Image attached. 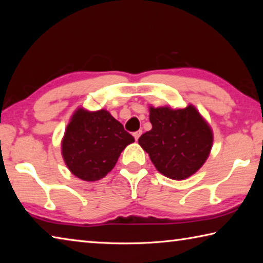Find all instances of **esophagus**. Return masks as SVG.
I'll return each instance as SVG.
<instances>
[{
	"instance_id": "1",
	"label": "esophagus",
	"mask_w": 263,
	"mask_h": 263,
	"mask_svg": "<svg viewBox=\"0 0 263 263\" xmlns=\"http://www.w3.org/2000/svg\"><path fill=\"white\" fill-rule=\"evenodd\" d=\"M141 136V131H137V132H135L133 133V137H135V139H136V141L139 139V137Z\"/></svg>"
}]
</instances>
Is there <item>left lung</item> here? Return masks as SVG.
Returning <instances> with one entry per match:
<instances>
[{
    "label": "left lung",
    "mask_w": 263,
    "mask_h": 263,
    "mask_svg": "<svg viewBox=\"0 0 263 263\" xmlns=\"http://www.w3.org/2000/svg\"><path fill=\"white\" fill-rule=\"evenodd\" d=\"M152 130L138 142L162 175L185 180L201 168L211 152L213 133L193 104L183 109L149 106Z\"/></svg>",
    "instance_id": "1"
}]
</instances>
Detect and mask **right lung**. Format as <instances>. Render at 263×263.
I'll return each instance as SVG.
<instances>
[{
    "mask_svg": "<svg viewBox=\"0 0 263 263\" xmlns=\"http://www.w3.org/2000/svg\"><path fill=\"white\" fill-rule=\"evenodd\" d=\"M135 141L109 111H74L64 138L61 154L66 166L79 179L92 182L112 171L121 153Z\"/></svg>",
    "mask_w": 263,
    "mask_h": 263,
    "instance_id": "right-lung-1",
    "label": "right lung"
}]
</instances>
